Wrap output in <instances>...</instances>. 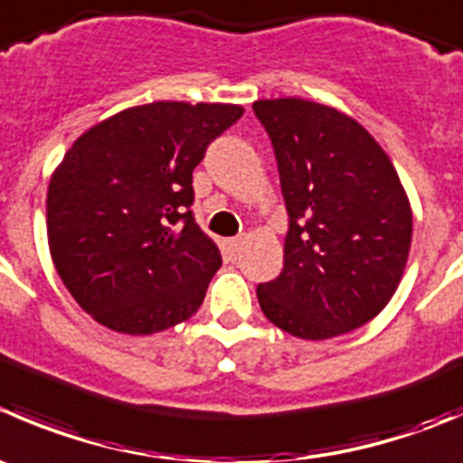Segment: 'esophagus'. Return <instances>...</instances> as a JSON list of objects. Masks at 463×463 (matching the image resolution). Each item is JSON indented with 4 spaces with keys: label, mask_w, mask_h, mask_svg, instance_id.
<instances>
[{
    "label": "esophagus",
    "mask_w": 463,
    "mask_h": 463,
    "mask_svg": "<svg viewBox=\"0 0 463 463\" xmlns=\"http://www.w3.org/2000/svg\"><path fill=\"white\" fill-rule=\"evenodd\" d=\"M241 249V237H232V240L226 241V250L231 258H237V253H240Z\"/></svg>",
    "instance_id": "esophagus-1"
}]
</instances>
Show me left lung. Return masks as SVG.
I'll list each match as a JSON object with an SVG mask.
<instances>
[{"instance_id":"8db88e82","label":"left lung","mask_w":463,"mask_h":463,"mask_svg":"<svg viewBox=\"0 0 463 463\" xmlns=\"http://www.w3.org/2000/svg\"><path fill=\"white\" fill-rule=\"evenodd\" d=\"M287 210L280 276L258 285L264 317L300 339L369 323L396 291L411 246V208L392 160L362 124L305 99H264Z\"/></svg>"}]
</instances>
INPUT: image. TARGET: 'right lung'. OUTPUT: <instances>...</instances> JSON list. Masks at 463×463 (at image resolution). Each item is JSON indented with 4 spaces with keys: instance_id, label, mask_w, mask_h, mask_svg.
<instances>
[{
    "instance_id": "add662e5",
    "label": "right lung",
    "mask_w": 463,
    "mask_h": 463,
    "mask_svg": "<svg viewBox=\"0 0 463 463\" xmlns=\"http://www.w3.org/2000/svg\"><path fill=\"white\" fill-rule=\"evenodd\" d=\"M241 115L232 103L156 101L71 145L49 183V250L94 321L154 335L201 307L222 253L194 222L192 172Z\"/></svg>"
}]
</instances>
